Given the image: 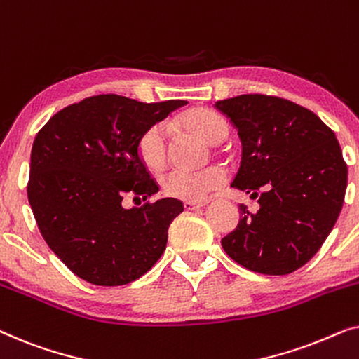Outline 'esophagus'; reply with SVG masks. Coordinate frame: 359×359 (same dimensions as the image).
Instances as JSON below:
<instances>
[{"mask_svg": "<svg viewBox=\"0 0 359 359\" xmlns=\"http://www.w3.org/2000/svg\"><path fill=\"white\" fill-rule=\"evenodd\" d=\"M208 204V201H199V203H194V201H184V209L186 210H194L203 208V205Z\"/></svg>", "mask_w": 359, "mask_h": 359, "instance_id": "obj_1", "label": "esophagus"}]
</instances>
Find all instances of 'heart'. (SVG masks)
Listing matches in <instances>:
<instances>
[{
    "label": "heart",
    "mask_w": 359,
    "mask_h": 359,
    "mask_svg": "<svg viewBox=\"0 0 359 359\" xmlns=\"http://www.w3.org/2000/svg\"><path fill=\"white\" fill-rule=\"evenodd\" d=\"M178 129L201 137L210 145H219L230 134L229 122L208 107H193L175 121ZM135 151L147 170L160 171L166 163L168 144L160 126H151L142 132L135 144ZM225 183V171L217 165L205 166L196 171L170 170L160 176V186L168 198L184 201H201L210 191Z\"/></svg>",
    "instance_id": "1"
}]
</instances>
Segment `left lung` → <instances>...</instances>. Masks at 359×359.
<instances>
[{"label": "left lung", "instance_id": "left-lung-1", "mask_svg": "<svg viewBox=\"0 0 359 359\" xmlns=\"http://www.w3.org/2000/svg\"><path fill=\"white\" fill-rule=\"evenodd\" d=\"M215 107L242 140L232 186L259 204L257 212L240 204L238 225L222 238V248L250 271H296L318 252L340 215L348 181L340 144L320 117L283 97L240 95Z\"/></svg>", "mask_w": 359, "mask_h": 359}]
</instances>
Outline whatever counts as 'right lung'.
Wrapping results in <instances>:
<instances>
[{
  "label": "right lung",
  "instance_id": "1",
  "mask_svg": "<svg viewBox=\"0 0 359 359\" xmlns=\"http://www.w3.org/2000/svg\"><path fill=\"white\" fill-rule=\"evenodd\" d=\"M184 104L97 95L63 107L39 130L29 204L43 240L78 278L124 286L144 276L165 252L168 227L183 203L166 198L126 209L122 199H149L158 191L137 156V139Z\"/></svg>",
  "mask_w": 359,
  "mask_h": 359
}]
</instances>
